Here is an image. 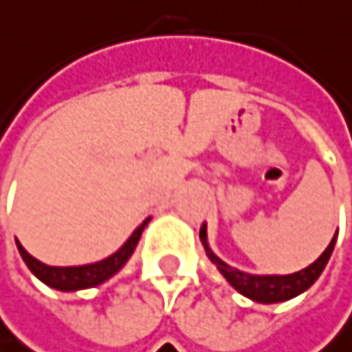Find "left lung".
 <instances>
[{
    "label": "left lung",
    "instance_id": "8db88e82",
    "mask_svg": "<svg viewBox=\"0 0 352 352\" xmlns=\"http://www.w3.org/2000/svg\"><path fill=\"white\" fill-rule=\"evenodd\" d=\"M200 240L202 246L206 250V256L210 258L212 265H217L219 273L223 275L225 280L230 282V286H234L240 294H244L246 298L261 302V305H273V302H284L290 300L302 292H307L321 275V271L328 265L334 244H336V236L332 238V242L328 244L321 252V256L311 263L309 267L296 271V273H288V275H256V273H246L240 271L232 265H228L225 261H221L208 246V238H206V223H202L200 228Z\"/></svg>",
    "mask_w": 352,
    "mask_h": 352
}]
</instances>
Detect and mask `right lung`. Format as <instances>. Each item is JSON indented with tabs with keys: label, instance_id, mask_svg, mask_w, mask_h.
<instances>
[{
	"label": "right lung",
	"instance_id": "1",
	"mask_svg": "<svg viewBox=\"0 0 352 352\" xmlns=\"http://www.w3.org/2000/svg\"><path fill=\"white\" fill-rule=\"evenodd\" d=\"M150 219H146L140 228L129 236V240L124 242L114 254L98 261V263H89V265H74V267H52V265H45L41 261H37L33 254H29L27 250L22 248V244L16 240V246H18V252L27 265L31 269V273L35 275L37 280H41L45 286L54 288V290H60V292H77V290H87V288H96L104 282H108L110 278L127 265V261L131 258L140 238H142V232L146 230Z\"/></svg>",
	"mask_w": 352,
	"mask_h": 352
}]
</instances>
